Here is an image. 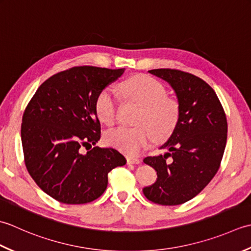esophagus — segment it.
<instances>
[{"label": "esophagus", "instance_id": "esophagus-1", "mask_svg": "<svg viewBox=\"0 0 251 251\" xmlns=\"http://www.w3.org/2000/svg\"><path fill=\"white\" fill-rule=\"evenodd\" d=\"M126 162L127 165H139L141 162V159L139 158H134V157H126Z\"/></svg>", "mask_w": 251, "mask_h": 251}]
</instances>
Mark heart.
<instances>
[{"label": "heart", "instance_id": "obj_1", "mask_svg": "<svg viewBox=\"0 0 251 251\" xmlns=\"http://www.w3.org/2000/svg\"><path fill=\"white\" fill-rule=\"evenodd\" d=\"M127 100L142 106L135 127L120 126L106 133L107 144L118 148L129 156H135L150 146L154 140H163L171 134L180 116V106L167 96L166 88L159 81L147 75H135L119 86ZM95 111L106 126L115 125L118 117V101L114 92L105 89L97 96Z\"/></svg>", "mask_w": 251, "mask_h": 251}]
</instances>
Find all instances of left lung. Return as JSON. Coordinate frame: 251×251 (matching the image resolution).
<instances>
[{"mask_svg":"<svg viewBox=\"0 0 251 251\" xmlns=\"http://www.w3.org/2000/svg\"><path fill=\"white\" fill-rule=\"evenodd\" d=\"M148 73L175 90L180 116L160 147L166 154L144 159L157 171V181L143 193L155 203L176 206L198 195L218 172L226 145V116L216 92L198 76L176 69Z\"/></svg>","mask_w":251,"mask_h":251,"instance_id":"8db88e82","label":"left lung"}]
</instances>
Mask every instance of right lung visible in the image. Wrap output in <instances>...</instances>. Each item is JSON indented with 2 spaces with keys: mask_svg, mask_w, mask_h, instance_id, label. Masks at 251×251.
<instances>
[{
  "mask_svg": "<svg viewBox=\"0 0 251 251\" xmlns=\"http://www.w3.org/2000/svg\"><path fill=\"white\" fill-rule=\"evenodd\" d=\"M125 70L80 66L60 71L39 86L25 107V167L41 190L59 202L95 201L106 190L108 173L126 163L115 148L95 146L100 139L96 99Z\"/></svg>",
  "mask_w": 251,
  "mask_h": 251,
  "instance_id": "right-lung-1",
  "label": "right lung"
}]
</instances>
